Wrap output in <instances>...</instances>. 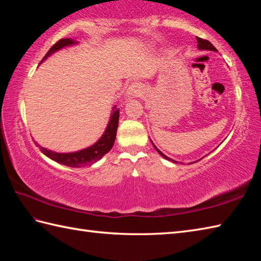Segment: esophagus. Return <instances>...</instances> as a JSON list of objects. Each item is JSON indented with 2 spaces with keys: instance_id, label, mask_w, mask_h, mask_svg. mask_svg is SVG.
Returning a JSON list of instances; mask_svg holds the SVG:
<instances>
[{
  "instance_id": "obj_1",
  "label": "esophagus",
  "mask_w": 261,
  "mask_h": 261,
  "mask_svg": "<svg viewBox=\"0 0 261 261\" xmlns=\"http://www.w3.org/2000/svg\"><path fill=\"white\" fill-rule=\"evenodd\" d=\"M126 94H127V96H130V97L139 96L140 95V88L137 84H132V85H130L129 88H127Z\"/></svg>"
}]
</instances>
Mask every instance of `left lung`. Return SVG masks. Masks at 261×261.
I'll list each match as a JSON object with an SVG mask.
<instances>
[{
  "instance_id": "8db88e82",
  "label": "left lung",
  "mask_w": 261,
  "mask_h": 261,
  "mask_svg": "<svg viewBox=\"0 0 261 261\" xmlns=\"http://www.w3.org/2000/svg\"><path fill=\"white\" fill-rule=\"evenodd\" d=\"M196 40H197V47H198V49H202V50H203V49H206V50L216 51V48H215L208 40H206V39H202V38L196 37ZM152 145H153V143H152ZM153 147H154V149H156V150H157V152L160 154V156H163L165 159L170 160V162H174L173 159H170L169 157H167V156H166V154H164L162 151H160L156 146L153 145Z\"/></svg>"
}]
</instances>
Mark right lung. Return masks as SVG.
Masks as SVG:
<instances>
[{
	"label": "right lung",
	"mask_w": 261,
	"mask_h": 261,
	"mask_svg": "<svg viewBox=\"0 0 261 261\" xmlns=\"http://www.w3.org/2000/svg\"><path fill=\"white\" fill-rule=\"evenodd\" d=\"M76 41L73 39L66 38V39H60L55 45L49 49L46 56L43 57L41 63L45 60L47 57L50 56L55 51L59 50L64 47L75 45ZM119 115L120 112L119 110L113 109V113L111 115V119L109 124L105 129L103 136L99 138V139L94 143L93 146L83 149V150H79L75 152H67V153H62V152H55L51 150H48V149L39 146L36 142V145L39 146L40 150L43 154H46L47 157L55 160L62 165L68 166V167H84V166H90L91 164L97 162V160L101 159L105 153H108L111 149H112L115 137H116V130H118V124H119Z\"/></svg>",
	"instance_id": "add662e5"
}]
</instances>
